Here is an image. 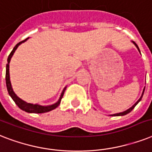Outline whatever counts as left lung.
<instances>
[{"label": "left lung", "mask_w": 152, "mask_h": 152, "mask_svg": "<svg viewBox=\"0 0 152 152\" xmlns=\"http://www.w3.org/2000/svg\"><path fill=\"white\" fill-rule=\"evenodd\" d=\"M133 42V43L134 44V45H135L136 47H137V48L138 51H139V52H140V49H139V47H138V46H137V44H136L135 42ZM144 90H145V87H144V89H143V93H142V95H141V96L140 97V99H138L137 101L136 102L135 104H133V106L131 107H129V109H127V110H125V111H123V112L117 113V114H113V115H110V116H123V115H127V114H129V113L130 112L131 110H133V109L134 108V107H135L136 106H137V104L138 103H139V102L140 101V100H141L142 97H143V95H144Z\"/></svg>", "instance_id": "8db88e82"}]
</instances>
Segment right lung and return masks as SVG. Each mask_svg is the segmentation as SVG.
Returning <instances> with one entry per match:
<instances>
[{"instance_id":"obj_1","label":"right lung","mask_w":152,"mask_h":152,"mask_svg":"<svg viewBox=\"0 0 152 152\" xmlns=\"http://www.w3.org/2000/svg\"><path fill=\"white\" fill-rule=\"evenodd\" d=\"M29 39V37L26 38V40H24L23 42H20L19 43H18L15 46L14 48L12 49V51L11 52L10 55L8 56V64L6 65V75H5V80H6V86H7V89H8V94L12 97V99L14 100V102L15 103L17 106L19 107V108L21 109V110H24V111H26V112L28 113H35V114H40V113H45V112H48V111H50L52 110H54L55 108H56L57 107L59 106V104H60V102H61V99L64 96V92L66 90V86L65 88L63 89L61 93V95L59 96V99H58V101L56 102L55 104H51V105H47V106H44V105H41V104H30V103H27V102L24 101L23 99H22L21 98H19L18 96L15 93V92L13 91L12 86V84H11V81H10V74H9V64H10L11 59H12V56L14 55L15 52L17 49V48L19 47L21 44H23V42H25L26 40Z\"/></svg>"}]
</instances>
